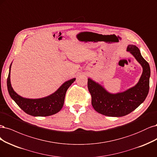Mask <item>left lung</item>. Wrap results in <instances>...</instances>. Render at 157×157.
Returning <instances> with one entry per match:
<instances>
[{
	"mask_svg": "<svg viewBox=\"0 0 157 157\" xmlns=\"http://www.w3.org/2000/svg\"><path fill=\"white\" fill-rule=\"evenodd\" d=\"M129 52L143 68L138 83L133 87L122 93L112 94L102 85L88 79L87 86L91 95L93 108L99 113L109 117H123L128 115L144 102L149 90L151 74L149 63L141 56L140 49L134 45H128Z\"/></svg>",
	"mask_w": 157,
	"mask_h": 157,
	"instance_id": "left-lung-1",
	"label": "left lung"
}]
</instances>
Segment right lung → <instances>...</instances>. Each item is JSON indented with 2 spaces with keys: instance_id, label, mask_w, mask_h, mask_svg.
Returning <instances> with one entry per match:
<instances>
[{
  "instance_id": "obj_1",
  "label": "right lung",
  "mask_w": 157,
  "mask_h": 157,
  "mask_svg": "<svg viewBox=\"0 0 157 157\" xmlns=\"http://www.w3.org/2000/svg\"><path fill=\"white\" fill-rule=\"evenodd\" d=\"M11 66L12 63L10 67L7 79L8 93L15 102L25 113L34 117H45L57 113L62 109L67 90L72 83L75 82V78L64 82L56 91L48 97L38 99L25 98L18 95L12 87L10 82Z\"/></svg>"
}]
</instances>
